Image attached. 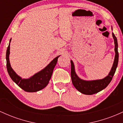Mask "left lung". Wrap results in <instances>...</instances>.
I'll list each match as a JSON object with an SVG mask.
<instances>
[{
	"instance_id": "1",
	"label": "left lung",
	"mask_w": 123,
	"mask_h": 123,
	"mask_svg": "<svg viewBox=\"0 0 123 123\" xmlns=\"http://www.w3.org/2000/svg\"><path fill=\"white\" fill-rule=\"evenodd\" d=\"M113 37L115 41V58L113 65L111 68V72L109 73L108 76L102 80H93V81H85L80 79L79 77L76 75L74 71V66L72 61H70L71 62V78L74 87L81 92L82 94L86 95H92L96 93L99 92L101 90L105 88L112 80L113 75L115 74L118 61V44L117 38L113 33H112Z\"/></svg>"
}]
</instances>
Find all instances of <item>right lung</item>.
<instances>
[{"instance_id":"right-lung-1","label":"right lung","mask_w":123,"mask_h":123,"mask_svg":"<svg viewBox=\"0 0 123 123\" xmlns=\"http://www.w3.org/2000/svg\"><path fill=\"white\" fill-rule=\"evenodd\" d=\"M9 54L10 43L6 51V66L8 74L13 81H14L20 88L26 92H30L40 91L47 85L53 74L54 68L57 62L58 58L60 57L58 56L55 58L44 69L36 73L31 78L28 79H22L15 73L11 67L9 61Z\"/></svg>"}]
</instances>
